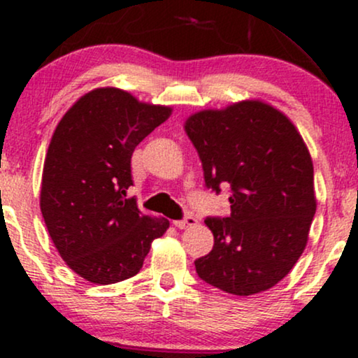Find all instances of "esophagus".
Here are the masks:
<instances>
[{"label": "esophagus", "instance_id": "34e87169", "mask_svg": "<svg viewBox=\"0 0 358 358\" xmlns=\"http://www.w3.org/2000/svg\"><path fill=\"white\" fill-rule=\"evenodd\" d=\"M196 224V219L193 215H185L182 220H175L173 225L176 229H187V227H192V225Z\"/></svg>", "mask_w": 358, "mask_h": 358}]
</instances>
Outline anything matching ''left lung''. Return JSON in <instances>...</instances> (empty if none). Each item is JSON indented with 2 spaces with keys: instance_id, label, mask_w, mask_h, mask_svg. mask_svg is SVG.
Masks as SVG:
<instances>
[{
  "instance_id": "1",
  "label": "left lung",
  "mask_w": 358,
  "mask_h": 358,
  "mask_svg": "<svg viewBox=\"0 0 358 358\" xmlns=\"http://www.w3.org/2000/svg\"><path fill=\"white\" fill-rule=\"evenodd\" d=\"M207 188H231V215L207 217L213 248L202 281L237 296L278 285L305 250L316 212L313 163L296 127L259 101L202 110L185 124Z\"/></svg>"
}]
</instances>
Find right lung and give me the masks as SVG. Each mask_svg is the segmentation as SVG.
I'll return each mask as SVG.
<instances>
[{
    "label": "right lung",
    "mask_w": 358,
    "mask_h": 358,
    "mask_svg": "<svg viewBox=\"0 0 358 358\" xmlns=\"http://www.w3.org/2000/svg\"><path fill=\"white\" fill-rule=\"evenodd\" d=\"M171 114L121 89H96L65 113L43 165L40 208L57 250L73 273L97 285L124 281L143 268L166 219L126 199L134 148Z\"/></svg>",
    "instance_id": "obj_1"
}]
</instances>
